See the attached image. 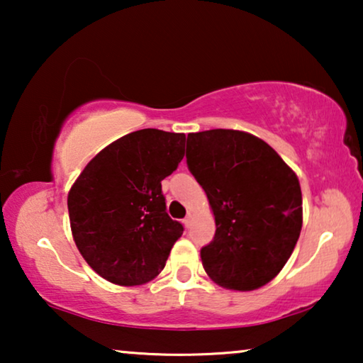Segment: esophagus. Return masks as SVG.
Listing matches in <instances>:
<instances>
[{"instance_id":"esophagus-1","label":"esophagus","mask_w":363,"mask_h":363,"mask_svg":"<svg viewBox=\"0 0 363 363\" xmlns=\"http://www.w3.org/2000/svg\"><path fill=\"white\" fill-rule=\"evenodd\" d=\"M191 223H193V218H191V215H188L185 220H183V225H185V228H190L191 226Z\"/></svg>"}]
</instances>
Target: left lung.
I'll return each instance as SVG.
<instances>
[{"mask_svg": "<svg viewBox=\"0 0 363 363\" xmlns=\"http://www.w3.org/2000/svg\"><path fill=\"white\" fill-rule=\"evenodd\" d=\"M186 163L216 223L201 250L206 274L225 289H259L279 274L299 240V178L264 140L230 128L188 133Z\"/></svg>", "mask_w": 363, "mask_h": 363, "instance_id": "left-lung-1", "label": "left lung"}]
</instances>
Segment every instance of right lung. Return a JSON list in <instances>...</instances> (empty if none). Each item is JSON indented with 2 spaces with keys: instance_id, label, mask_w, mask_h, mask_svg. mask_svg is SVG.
I'll return each mask as SVG.
<instances>
[{
  "instance_id": "obj_1",
  "label": "right lung",
  "mask_w": 363,
  "mask_h": 363,
  "mask_svg": "<svg viewBox=\"0 0 363 363\" xmlns=\"http://www.w3.org/2000/svg\"><path fill=\"white\" fill-rule=\"evenodd\" d=\"M185 155V133L143 128L97 153L67 195L74 242L99 276L142 286L160 274L183 226L167 213L162 180Z\"/></svg>"
}]
</instances>
